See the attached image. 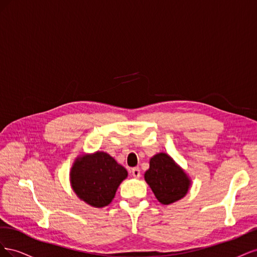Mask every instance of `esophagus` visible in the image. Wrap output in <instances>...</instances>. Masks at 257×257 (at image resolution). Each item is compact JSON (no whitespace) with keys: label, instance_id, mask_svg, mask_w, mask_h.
Listing matches in <instances>:
<instances>
[{"label":"esophagus","instance_id":"esophagus-1","mask_svg":"<svg viewBox=\"0 0 257 257\" xmlns=\"http://www.w3.org/2000/svg\"><path fill=\"white\" fill-rule=\"evenodd\" d=\"M131 173H132V176H133L134 178H139V177H141V169H139L138 167L132 168Z\"/></svg>","mask_w":257,"mask_h":257}]
</instances>
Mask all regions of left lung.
I'll list each match as a JSON object with an SVG mask.
<instances>
[{
	"label": "left lung",
	"mask_w": 257,
	"mask_h": 257,
	"mask_svg": "<svg viewBox=\"0 0 257 257\" xmlns=\"http://www.w3.org/2000/svg\"><path fill=\"white\" fill-rule=\"evenodd\" d=\"M145 180L155 197L164 205L182 198L191 184L185 173L166 153H159L150 160V168L145 174Z\"/></svg>",
	"instance_id": "1"
}]
</instances>
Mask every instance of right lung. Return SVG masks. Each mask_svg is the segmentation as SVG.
<instances>
[{"label":"right lung","mask_w":257,"mask_h":257,"mask_svg":"<svg viewBox=\"0 0 257 257\" xmlns=\"http://www.w3.org/2000/svg\"><path fill=\"white\" fill-rule=\"evenodd\" d=\"M126 177V169L109 154L96 152L75 162L71 182L80 199L93 207L102 208L111 203L116 189Z\"/></svg>","instance_id":"obj_1"}]
</instances>
